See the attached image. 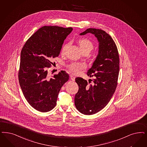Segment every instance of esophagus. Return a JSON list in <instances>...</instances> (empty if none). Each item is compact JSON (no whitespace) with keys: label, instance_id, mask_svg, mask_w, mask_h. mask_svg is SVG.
Returning a JSON list of instances; mask_svg holds the SVG:
<instances>
[{"label":"esophagus","instance_id":"1","mask_svg":"<svg viewBox=\"0 0 147 147\" xmlns=\"http://www.w3.org/2000/svg\"><path fill=\"white\" fill-rule=\"evenodd\" d=\"M70 78H71V80L72 81H75V79H76V77L74 76H73V75L71 74L70 75Z\"/></svg>","mask_w":147,"mask_h":147}]
</instances>
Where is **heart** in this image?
Instances as JSON below:
<instances>
[{
  "label": "heart",
  "instance_id": "heart-1",
  "mask_svg": "<svg viewBox=\"0 0 147 147\" xmlns=\"http://www.w3.org/2000/svg\"><path fill=\"white\" fill-rule=\"evenodd\" d=\"M78 44L80 46L82 53L87 52L89 53L93 49L94 45L91 40L87 38H82L78 41ZM69 44L66 43L63 45L61 49V54L65 55L68 47ZM68 68L71 73L74 74L79 73L80 71L86 68V65L81 62H73L68 66Z\"/></svg>",
  "mask_w": 147,
  "mask_h": 147
}]
</instances>
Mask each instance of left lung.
<instances>
[{
    "label": "left lung",
    "instance_id": "obj_1",
    "mask_svg": "<svg viewBox=\"0 0 147 147\" xmlns=\"http://www.w3.org/2000/svg\"><path fill=\"white\" fill-rule=\"evenodd\" d=\"M94 35L99 42V51L88 76H94L87 82L82 78H76L79 90L74 98L76 109L81 113L91 115L106 107L116 91L119 71L118 49L111 37L101 29L89 28L81 33ZM90 80L93 81L90 84Z\"/></svg>",
    "mask_w": 147,
    "mask_h": 147
}]
</instances>
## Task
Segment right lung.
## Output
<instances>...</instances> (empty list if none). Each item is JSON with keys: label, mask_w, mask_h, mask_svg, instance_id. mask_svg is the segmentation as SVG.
Here are the masks:
<instances>
[{"label": "right lung", "mask_w": 147, "mask_h": 147, "mask_svg": "<svg viewBox=\"0 0 147 147\" xmlns=\"http://www.w3.org/2000/svg\"><path fill=\"white\" fill-rule=\"evenodd\" d=\"M72 30L71 27L42 26L22 49L20 85L27 101L37 111L46 112L54 109L61 87L69 80L65 71L49 78L48 70L53 65V59L59 55L64 40Z\"/></svg>", "instance_id": "1"}]
</instances>
